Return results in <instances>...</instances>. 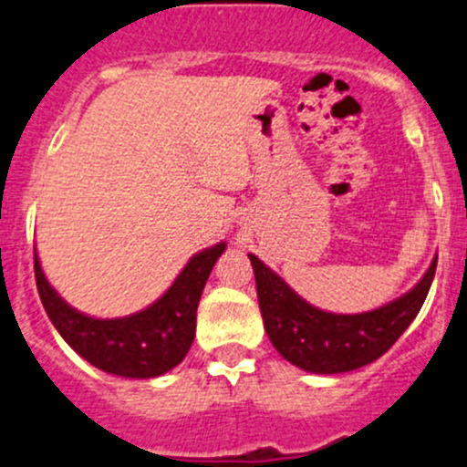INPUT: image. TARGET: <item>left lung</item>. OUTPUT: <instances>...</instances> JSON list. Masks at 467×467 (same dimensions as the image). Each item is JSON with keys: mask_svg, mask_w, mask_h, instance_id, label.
Listing matches in <instances>:
<instances>
[{"mask_svg": "<svg viewBox=\"0 0 467 467\" xmlns=\"http://www.w3.org/2000/svg\"><path fill=\"white\" fill-rule=\"evenodd\" d=\"M252 260L265 332L285 360L312 374L352 372L374 363L410 327L434 280L436 258L423 278L392 303L363 314H332L314 307L272 272Z\"/></svg>", "mask_w": 467, "mask_h": 467, "instance_id": "left-lung-1", "label": "left lung"}]
</instances>
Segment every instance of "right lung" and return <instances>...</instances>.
I'll list each match as a JSON object with an SVG mask.
<instances>
[{
	"label": "right lung",
	"mask_w": 467,
	"mask_h": 467,
	"mask_svg": "<svg viewBox=\"0 0 467 467\" xmlns=\"http://www.w3.org/2000/svg\"><path fill=\"white\" fill-rule=\"evenodd\" d=\"M224 247L218 243L195 254L153 305L122 318H93L73 309L51 287L37 254L35 280L55 329L84 360L124 379H155L182 363L192 348L200 296Z\"/></svg>",
	"instance_id": "add662e5"
}]
</instances>
